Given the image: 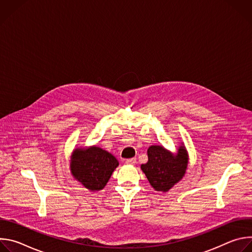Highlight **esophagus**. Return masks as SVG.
<instances>
[{"label": "esophagus", "instance_id": "obj_1", "mask_svg": "<svg viewBox=\"0 0 252 252\" xmlns=\"http://www.w3.org/2000/svg\"><path fill=\"white\" fill-rule=\"evenodd\" d=\"M126 164H131V165H134L136 163V158H128V159H126Z\"/></svg>", "mask_w": 252, "mask_h": 252}]
</instances>
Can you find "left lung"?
<instances>
[{
  "instance_id": "1",
  "label": "left lung",
  "mask_w": 252,
  "mask_h": 252,
  "mask_svg": "<svg viewBox=\"0 0 252 252\" xmlns=\"http://www.w3.org/2000/svg\"><path fill=\"white\" fill-rule=\"evenodd\" d=\"M148 162L141 164L140 168L157 191H168L185 176L189 155L184 145L175 155L161 146H152L148 150Z\"/></svg>"
}]
</instances>
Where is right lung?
<instances>
[{"label":"right lung","mask_w":252,"mask_h":252,"mask_svg":"<svg viewBox=\"0 0 252 252\" xmlns=\"http://www.w3.org/2000/svg\"><path fill=\"white\" fill-rule=\"evenodd\" d=\"M118 159L98 147L76 149L70 158V172L86 189H102L118 167Z\"/></svg>","instance_id":"add662e5"}]
</instances>
